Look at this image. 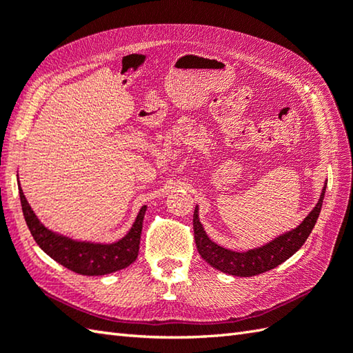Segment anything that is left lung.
<instances>
[{
  "mask_svg": "<svg viewBox=\"0 0 353 353\" xmlns=\"http://www.w3.org/2000/svg\"><path fill=\"white\" fill-rule=\"evenodd\" d=\"M325 191H326V183L323 186V191H321L319 203L296 229H292L291 232H287V234L277 236L272 243L258 247V249L247 250L241 253L228 250L224 249V247L212 243L206 235L203 226H201V223L199 220V208H196V211H194L192 224H194V239H196V245L200 256L203 258L211 267L232 276L249 277V276H256L264 272H268V270L277 267L279 264H282L283 261L291 258L292 254L301 249L306 239H308L320 215L321 205H323Z\"/></svg>",
  "mask_w": 353,
  "mask_h": 353,
  "instance_id": "obj_1",
  "label": "left lung"
}]
</instances>
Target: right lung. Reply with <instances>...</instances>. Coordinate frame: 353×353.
Listing matches in <instances>:
<instances>
[{
    "instance_id": "obj_1",
    "label": "right lung",
    "mask_w": 353,
    "mask_h": 353,
    "mask_svg": "<svg viewBox=\"0 0 353 353\" xmlns=\"http://www.w3.org/2000/svg\"><path fill=\"white\" fill-rule=\"evenodd\" d=\"M19 197L26 223L37 245L50 258L71 270V272L85 276H103L129 267L132 262L137 261L139 252L142 220H144L147 206L141 208L132 229L124 238L114 244H94L74 241L71 238L57 235L54 232L48 230L37 220V216L28 205L24 192L21 190V186Z\"/></svg>"
}]
</instances>
